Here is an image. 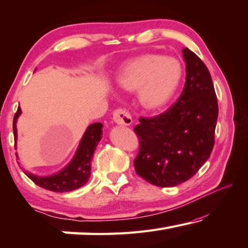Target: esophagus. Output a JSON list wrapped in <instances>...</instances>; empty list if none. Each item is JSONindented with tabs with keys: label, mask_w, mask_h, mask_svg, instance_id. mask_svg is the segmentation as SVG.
Returning <instances> with one entry per match:
<instances>
[{
	"label": "esophagus",
	"mask_w": 248,
	"mask_h": 248,
	"mask_svg": "<svg viewBox=\"0 0 248 248\" xmlns=\"http://www.w3.org/2000/svg\"><path fill=\"white\" fill-rule=\"evenodd\" d=\"M113 120L115 123L121 125H130L132 124V118L127 110L117 109L113 112Z\"/></svg>",
	"instance_id": "esophagus-1"
}]
</instances>
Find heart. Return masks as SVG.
Returning <instances> with one entry per match:
<instances>
[{
	"label": "heart",
	"mask_w": 248,
	"mask_h": 248,
	"mask_svg": "<svg viewBox=\"0 0 248 248\" xmlns=\"http://www.w3.org/2000/svg\"><path fill=\"white\" fill-rule=\"evenodd\" d=\"M182 78L179 61L162 55L148 54L128 62L117 77L119 87L124 92H137L140 105L147 110L163 107Z\"/></svg>",
	"instance_id": "b5f03b06"
}]
</instances>
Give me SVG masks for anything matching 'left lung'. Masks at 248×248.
I'll return each instance as SVG.
<instances>
[{
	"instance_id": "8db88e82",
	"label": "left lung",
	"mask_w": 248,
	"mask_h": 248,
	"mask_svg": "<svg viewBox=\"0 0 248 248\" xmlns=\"http://www.w3.org/2000/svg\"><path fill=\"white\" fill-rule=\"evenodd\" d=\"M182 53L186 78L178 101L159 116L140 118L135 127L140 141L137 174L161 187L191 179L214 147L218 106L211 74L192 50Z\"/></svg>"
}]
</instances>
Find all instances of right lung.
Segmentation results:
<instances>
[{"label": "right lung", "instance_id": "right-lung-1", "mask_svg": "<svg viewBox=\"0 0 248 248\" xmlns=\"http://www.w3.org/2000/svg\"><path fill=\"white\" fill-rule=\"evenodd\" d=\"M22 113L21 108H17V111L14 116L13 120V132L14 139L16 142L17 139V129L16 123L17 118ZM103 124L95 123L88 125L82 138L78 145V149L75 153L72 161L62 170L58 171L48 176H39L24 171L25 174L33 181L35 184L43 188L53 192H70L81 187L87 183L90 176V169H92V160L93 152L96 150L97 144L101 140L103 136ZM16 148V144H15ZM17 156V153H16Z\"/></svg>", "mask_w": 248, "mask_h": 248}]
</instances>
